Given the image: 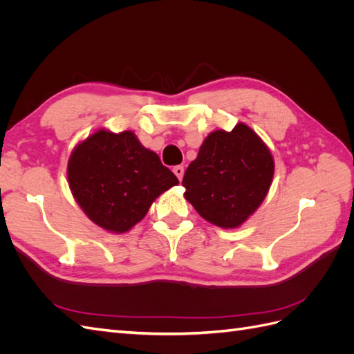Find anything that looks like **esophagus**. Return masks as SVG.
<instances>
[{
	"instance_id": "34e87169",
	"label": "esophagus",
	"mask_w": 354,
	"mask_h": 354,
	"mask_svg": "<svg viewBox=\"0 0 354 354\" xmlns=\"http://www.w3.org/2000/svg\"><path fill=\"white\" fill-rule=\"evenodd\" d=\"M174 174L177 176V178L181 181V178H183V176H185V168L181 167V165H177V167H174Z\"/></svg>"
}]
</instances>
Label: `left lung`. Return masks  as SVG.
I'll return each instance as SVG.
<instances>
[{"label":"left lung","instance_id":"1","mask_svg":"<svg viewBox=\"0 0 354 354\" xmlns=\"http://www.w3.org/2000/svg\"><path fill=\"white\" fill-rule=\"evenodd\" d=\"M274 176L270 149L251 127L216 130L187 167L185 198L199 216L221 229H238L260 208Z\"/></svg>","mask_w":354,"mask_h":354}]
</instances>
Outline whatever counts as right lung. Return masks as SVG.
Masks as SVG:
<instances>
[{
    "label": "right lung",
    "mask_w": 354,
    "mask_h": 354,
    "mask_svg": "<svg viewBox=\"0 0 354 354\" xmlns=\"http://www.w3.org/2000/svg\"><path fill=\"white\" fill-rule=\"evenodd\" d=\"M73 199L95 226L125 233L142 221L156 198L178 178L146 149L134 131L99 128L85 137L68 160Z\"/></svg>",
    "instance_id": "obj_1"
}]
</instances>
